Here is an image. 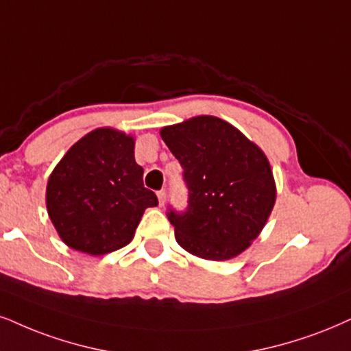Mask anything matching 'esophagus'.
<instances>
[{
    "label": "esophagus",
    "mask_w": 351,
    "mask_h": 351,
    "mask_svg": "<svg viewBox=\"0 0 351 351\" xmlns=\"http://www.w3.org/2000/svg\"><path fill=\"white\" fill-rule=\"evenodd\" d=\"M158 200H159V205L164 206V202H166V190H159V192H158Z\"/></svg>",
    "instance_id": "34e87169"
}]
</instances>
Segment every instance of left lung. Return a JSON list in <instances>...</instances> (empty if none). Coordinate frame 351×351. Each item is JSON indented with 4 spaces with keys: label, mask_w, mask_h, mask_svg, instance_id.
Wrapping results in <instances>:
<instances>
[{
    "label": "left lung",
    "mask_w": 351,
    "mask_h": 351,
    "mask_svg": "<svg viewBox=\"0 0 351 351\" xmlns=\"http://www.w3.org/2000/svg\"><path fill=\"white\" fill-rule=\"evenodd\" d=\"M184 169L185 211L169 206L180 247L208 261H228L249 247L274 210L270 162L255 143L218 117L200 115L161 130Z\"/></svg>",
    "instance_id": "8db88e82"
}]
</instances>
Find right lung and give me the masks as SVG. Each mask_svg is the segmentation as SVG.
Returning <instances> with one entry per match:
<instances>
[{
    "label": "right lung",
    "mask_w": 351,
    "mask_h": 351,
    "mask_svg": "<svg viewBox=\"0 0 351 351\" xmlns=\"http://www.w3.org/2000/svg\"><path fill=\"white\" fill-rule=\"evenodd\" d=\"M135 140L97 128L75 143L47 184V211L68 247L89 255L122 249L133 239L143 213L158 205L143 185Z\"/></svg>",
    "instance_id": "1"
}]
</instances>
